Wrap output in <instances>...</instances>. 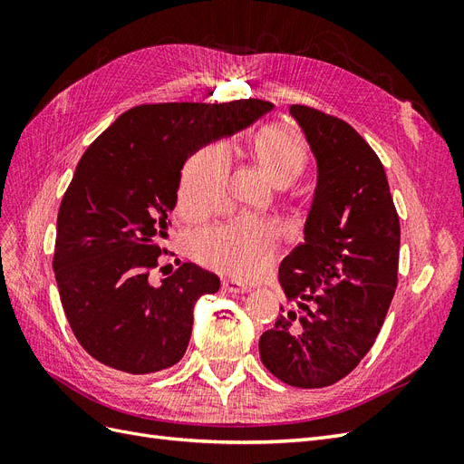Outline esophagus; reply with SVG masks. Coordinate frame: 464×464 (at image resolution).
<instances>
[{"mask_svg":"<svg viewBox=\"0 0 464 464\" xmlns=\"http://www.w3.org/2000/svg\"><path fill=\"white\" fill-rule=\"evenodd\" d=\"M222 290L228 292V294H246L251 288L247 285H244V283H237V280L228 278V280H222Z\"/></svg>","mask_w":464,"mask_h":464,"instance_id":"obj_1","label":"esophagus"}]
</instances>
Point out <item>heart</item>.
Here are the masks:
<instances>
[{
    "label": "heart",
    "mask_w": 464,
    "mask_h": 464,
    "mask_svg": "<svg viewBox=\"0 0 464 464\" xmlns=\"http://www.w3.org/2000/svg\"><path fill=\"white\" fill-rule=\"evenodd\" d=\"M254 149L259 164L276 186L290 184L305 166V145L296 131L271 123L257 131ZM230 150L227 143L199 149L181 168L176 208L181 218L199 222L227 207ZM280 227L263 217H242L188 237V249L201 265L236 278H257L276 257Z\"/></svg>",
    "instance_id": "obj_1"
}]
</instances>
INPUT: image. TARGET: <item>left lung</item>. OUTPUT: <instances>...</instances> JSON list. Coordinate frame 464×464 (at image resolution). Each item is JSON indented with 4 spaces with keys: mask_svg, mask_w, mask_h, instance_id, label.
I'll return each instance as SVG.
<instances>
[{
    "mask_svg": "<svg viewBox=\"0 0 464 464\" xmlns=\"http://www.w3.org/2000/svg\"><path fill=\"white\" fill-rule=\"evenodd\" d=\"M317 160L304 242L280 263L292 310L259 339L263 366L280 382L319 389L370 353L397 288L401 227L385 168L346 121L292 104Z\"/></svg>",
    "mask_w": 464,
    "mask_h": 464,
    "instance_id": "obj_1",
    "label": "left lung"
}]
</instances>
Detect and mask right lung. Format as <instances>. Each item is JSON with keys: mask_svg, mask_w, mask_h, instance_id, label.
<instances>
[{"mask_svg": "<svg viewBox=\"0 0 464 464\" xmlns=\"http://www.w3.org/2000/svg\"><path fill=\"white\" fill-rule=\"evenodd\" d=\"M273 110L247 98L224 104L135 106L82 154L58 213L53 273L79 344L108 368L143 375L174 366L189 344L193 307L220 288L193 263L150 283L168 254L179 172L188 157Z\"/></svg>", "mask_w": 464, "mask_h": 464, "instance_id": "right-lung-1", "label": "right lung"}]
</instances>
